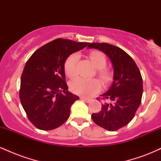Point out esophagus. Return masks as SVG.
<instances>
[{
    "instance_id": "1",
    "label": "esophagus",
    "mask_w": 161,
    "mask_h": 161,
    "mask_svg": "<svg viewBox=\"0 0 161 161\" xmlns=\"http://www.w3.org/2000/svg\"><path fill=\"white\" fill-rule=\"evenodd\" d=\"M80 99L82 100V101H84L85 102H86V103H88L90 101V99L86 98V97H80Z\"/></svg>"
}]
</instances>
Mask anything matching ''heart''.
I'll return each instance as SVG.
<instances>
[{
    "label": "heart",
    "instance_id": "1",
    "mask_svg": "<svg viewBox=\"0 0 161 161\" xmlns=\"http://www.w3.org/2000/svg\"><path fill=\"white\" fill-rule=\"evenodd\" d=\"M89 57L92 62L97 68V74L101 80L104 82H108L111 79V73L105 68L107 64V59L104 54L101 51H93L89 53ZM79 60L77 53H72L66 59L64 63L65 74L69 78H73L77 74L76 64ZM101 86V82L97 79H86L82 77H77L71 81L70 88L72 92L76 95L90 97L94 94L100 91Z\"/></svg>",
    "mask_w": 161,
    "mask_h": 161
}]
</instances>
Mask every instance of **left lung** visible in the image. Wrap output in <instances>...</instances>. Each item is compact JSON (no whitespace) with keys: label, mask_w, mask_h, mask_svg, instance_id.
Returning a JSON list of instances; mask_svg holds the SVG:
<instances>
[{"label":"left lung","mask_w":161,"mask_h":161,"mask_svg":"<svg viewBox=\"0 0 161 161\" xmlns=\"http://www.w3.org/2000/svg\"><path fill=\"white\" fill-rule=\"evenodd\" d=\"M88 48L98 49L110 57L114 66V82L106 93L98 97L110 100L101 110L92 114L93 121L108 131H116L133 119L142 101L143 83L139 69L126 52L108 43H91Z\"/></svg>","instance_id":"8db88e82"}]
</instances>
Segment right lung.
I'll return each instance as SVG.
<instances>
[{
  "label": "right lung",
  "instance_id": "add662e5",
  "mask_svg": "<svg viewBox=\"0 0 161 161\" xmlns=\"http://www.w3.org/2000/svg\"><path fill=\"white\" fill-rule=\"evenodd\" d=\"M89 45L57 38L36 50L21 76L19 98L28 119L36 128L51 130L69 118L78 96L68 91L64 73L66 59Z\"/></svg>",
  "mask_w": 161,
  "mask_h": 161
}]
</instances>
